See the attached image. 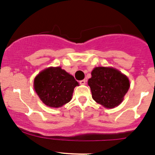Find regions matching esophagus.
Returning <instances> with one entry per match:
<instances>
[{"mask_svg": "<svg viewBox=\"0 0 155 155\" xmlns=\"http://www.w3.org/2000/svg\"><path fill=\"white\" fill-rule=\"evenodd\" d=\"M79 83H80V84H85L86 80H85V79H83V80L79 81Z\"/></svg>", "mask_w": 155, "mask_h": 155, "instance_id": "obj_1", "label": "esophagus"}]
</instances>
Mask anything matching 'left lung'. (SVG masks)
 <instances>
[{"mask_svg": "<svg viewBox=\"0 0 155 155\" xmlns=\"http://www.w3.org/2000/svg\"><path fill=\"white\" fill-rule=\"evenodd\" d=\"M92 98L107 108L118 106L130 87L128 77L114 68L97 67L88 79Z\"/></svg>", "mask_w": 155, "mask_h": 155, "instance_id": "1", "label": "left lung"}]
</instances>
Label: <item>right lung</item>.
<instances>
[{"mask_svg": "<svg viewBox=\"0 0 155 155\" xmlns=\"http://www.w3.org/2000/svg\"><path fill=\"white\" fill-rule=\"evenodd\" d=\"M79 83L61 67L44 70L34 79V89L43 103L50 107H60L72 99Z\"/></svg>", "mask_w": 155, "mask_h": 155, "instance_id": "obj_1", "label": "right lung"}]
</instances>
